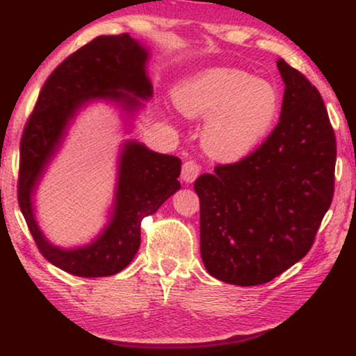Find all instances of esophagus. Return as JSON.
<instances>
[{
  "instance_id": "obj_1",
  "label": "esophagus",
  "mask_w": 356,
  "mask_h": 356,
  "mask_svg": "<svg viewBox=\"0 0 356 356\" xmlns=\"http://www.w3.org/2000/svg\"><path fill=\"white\" fill-rule=\"evenodd\" d=\"M199 173H201V167H199L196 160H186V162L183 163V168H181L183 181L193 183L194 179L199 177Z\"/></svg>"
}]
</instances>
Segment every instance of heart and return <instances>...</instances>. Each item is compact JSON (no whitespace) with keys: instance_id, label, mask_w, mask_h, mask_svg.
Instances as JSON below:
<instances>
[{"instance_id":"1","label":"heart","mask_w":356,"mask_h":356,"mask_svg":"<svg viewBox=\"0 0 356 356\" xmlns=\"http://www.w3.org/2000/svg\"><path fill=\"white\" fill-rule=\"evenodd\" d=\"M188 118H209L202 147L217 160H240L269 134L280 97L270 82L235 67H211L184 81L173 94Z\"/></svg>"}]
</instances>
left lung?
<instances>
[{
    "label": "left lung",
    "instance_id": "obj_1",
    "mask_svg": "<svg viewBox=\"0 0 356 356\" xmlns=\"http://www.w3.org/2000/svg\"><path fill=\"white\" fill-rule=\"evenodd\" d=\"M280 120L259 147L194 183L201 256L227 284H267L308 254L334 196V128L319 90L285 60Z\"/></svg>",
    "mask_w": 356,
    "mask_h": 356
}]
</instances>
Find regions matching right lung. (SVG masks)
<instances>
[{
  "label": "right lung",
  "instance_id": "1",
  "mask_svg": "<svg viewBox=\"0 0 356 356\" xmlns=\"http://www.w3.org/2000/svg\"><path fill=\"white\" fill-rule=\"evenodd\" d=\"M147 51L128 33L100 35L60 63L43 84L21 138L17 201L38 251L53 266L77 277L118 274L133 261L140 245V220L179 189L181 160L128 143L120 163L115 213L105 232L86 248L60 250L38 230L31 194L65 128L77 108L92 99H113L136 108L152 95L145 76ZM122 92H120L119 90Z\"/></svg>",
  "mask_w": 356,
  "mask_h": 356
}]
</instances>
